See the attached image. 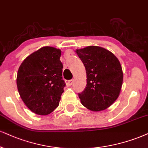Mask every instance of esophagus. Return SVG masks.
Listing matches in <instances>:
<instances>
[{"instance_id":"1","label":"esophagus","mask_w":148,"mask_h":148,"mask_svg":"<svg viewBox=\"0 0 148 148\" xmlns=\"http://www.w3.org/2000/svg\"><path fill=\"white\" fill-rule=\"evenodd\" d=\"M73 82H74L73 79L66 80V86H70L72 85V84L73 83Z\"/></svg>"}]
</instances>
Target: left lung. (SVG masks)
<instances>
[{"label":"left lung","instance_id":"left-lung-1","mask_svg":"<svg viewBox=\"0 0 148 148\" xmlns=\"http://www.w3.org/2000/svg\"><path fill=\"white\" fill-rule=\"evenodd\" d=\"M86 72V86L78 94L81 103L89 110L98 112L116 101L123 83V71L119 60L102 47L89 46L76 50Z\"/></svg>","mask_w":148,"mask_h":148}]
</instances>
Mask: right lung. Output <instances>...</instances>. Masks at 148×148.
Segmentation results:
<instances>
[{
  "label": "right lung",
  "mask_w": 148,
  "mask_h": 148,
  "mask_svg": "<svg viewBox=\"0 0 148 148\" xmlns=\"http://www.w3.org/2000/svg\"><path fill=\"white\" fill-rule=\"evenodd\" d=\"M61 51L44 47L26 58L17 73L18 90L33 112L47 115L59 106L66 84L62 79Z\"/></svg>",
  "instance_id": "1"
}]
</instances>
